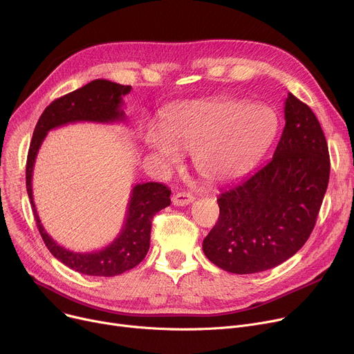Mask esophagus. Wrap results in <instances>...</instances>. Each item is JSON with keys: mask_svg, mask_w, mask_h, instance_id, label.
<instances>
[{"mask_svg": "<svg viewBox=\"0 0 354 354\" xmlns=\"http://www.w3.org/2000/svg\"><path fill=\"white\" fill-rule=\"evenodd\" d=\"M193 201H194V196L189 192H179L172 197L174 206H189L193 203Z\"/></svg>", "mask_w": 354, "mask_h": 354, "instance_id": "34e87169", "label": "esophagus"}]
</instances>
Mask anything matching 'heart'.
Masks as SVG:
<instances>
[{"instance_id":"b5f03b06","label":"heart","mask_w":354,"mask_h":354,"mask_svg":"<svg viewBox=\"0 0 354 354\" xmlns=\"http://www.w3.org/2000/svg\"><path fill=\"white\" fill-rule=\"evenodd\" d=\"M277 130L279 118L268 105L238 99L190 100L169 108L162 129L148 126L141 141L164 169L178 167L179 151H186L200 176L227 182L258 162Z\"/></svg>"}]
</instances>
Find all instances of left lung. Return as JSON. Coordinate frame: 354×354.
Returning <instances> with one entry per match:
<instances>
[{
    "mask_svg": "<svg viewBox=\"0 0 354 354\" xmlns=\"http://www.w3.org/2000/svg\"><path fill=\"white\" fill-rule=\"evenodd\" d=\"M273 158L218 196L220 217L203 241L209 261L235 274L269 270L310 238L326 193L330 161L321 124L292 93Z\"/></svg>",
    "mask_w": 354,
    "mask_h": 354,
    "instance_id": "left-lung-1",
    "label": "left lung"
}]
</instances>
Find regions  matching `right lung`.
<instances>
[{
  "label": "right lung",
  "mask_w": 354,
  "mask_h": 354,
  "mask_svg": "<svg viewBox=\"0 0 354 354\" xmlns=\"http://www.w3.org/2000/svg\"><path fill=\"white\" fill-rule=\"evenodd\" d=\"M130 85L108 80H93L50 104L37 120L26 162V190L39 232L52 255L67 268L88 276L112 277L136 268L149 249L151 221L171 205V190L157 182L137 183L130 192L126 218L118 236L105 248L93 252H74L59 245L44 230L33 201L32 176L35 161L47 133L68 123H118L126 120L123 96Z\"/></svg>",
  "instance_id": "1"
}]
</instances>
